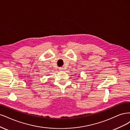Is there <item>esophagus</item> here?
Returning <instances> with one entry per match:
<instances>
[{"mask_svg": "<svg viewBox=\"0 0 130 130\" xmlns=\"http://www.w3.org/2000/svg\"><path fill=\"white\" fill-rule=\"evenodd\" d=\"M64 68H59V70H60V71H64Z\"/></svg>", "mask_w": 130, "mask_h": 130, "instance_id": "obj_1", "label": "esophagus"}]
</instances>
